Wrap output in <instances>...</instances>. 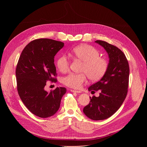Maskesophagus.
<instances>
[{"label": "esophagus", "instance_id": "34e87169", "mask_svg": "<svg viewBox=\"0 0 147 147\" xmlns=\"http://www.w3.org/2000/svg\"><path fill=\"white\" fill-rule=\"evenodd\" d=\"M71 92H73V93H81V91L74 90V89H71Z\"/></svg>", "mask_w": 147, "mask_h": 147}]
</instances>
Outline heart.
Segmentation results:
<instances>
[{
    "instance_id": "b5f03b06",
    "label": "heart",
    "mask_w": 147,
    "mask_h": 147,
    "mask_svg": "<svg viewBox=\"0 0 147 147\" xmlns=\"http://www.w3.org/2000/svg\"><path fill=\"white\" fill-rule=\"evenodd\" d=\"M71 55L83 62L80 74L71 73L62 79V82L69 88L78 89L85 82L87 76L91 81L100 80L106 74L108 63L106 59L100 57L97 49L88 45H81L72 50ZM57 67L61 73H66L69 68V61L65 55H61L57 59ZM87 75L86 76V74Z\"/></svg>"
}]
</instances>
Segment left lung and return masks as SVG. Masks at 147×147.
I'll return each mask as SVG.
<instances>
[{
    "label": "left lung",
    "mask_w": 147,
    "mask_h": 147,
    "mask_svg": "<svg viewBox=\"0 0 147 147\" xmlns=\"http://www.w3.org/2000/svg\"><path fill=\"white\" fill-rule=\"evenodd\" d=\"M94 42L108 53V67L102 78L88 88L89 91L100 93L98 97H90L83 111L88 118L99 121L113 115L123 104L128 92L130 69L125 55L117 47L101 40Z\"/></svg>",
    "instance_id": "obj_1"
}]
</instances>
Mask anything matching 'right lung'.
Wrapping results in <instances>:
<instances>
[{
  "mask_svg": "<svg viewBox=\"0 0 147 147\" xmlns=\"http://www.w3.org/2000/svg\"><path fill=\"white\" fill-rule=\"evenodd\" d=\"M63 46V43L53 39H36L24 47L17 63L19 95L28 110L39 117L54 115L67 91L61 87L51 92L45 90L47 81L56 82L54 56Z\"/></svg>",
  "mask_w": 147,
  "mask_h": 147,
  "instance_id": "add662e5",
  "label": "right lung"
}]
</instances>
